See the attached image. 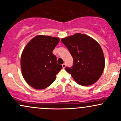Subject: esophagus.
Masks as SVG:
<instances>
[{
	"instance_id": "esophagus-1",
	"label": "esophagus",
	"mask_w": 121,
	"mask_h": 121,
	"mask_svg": "<svg viewBox=\"0 0 121 121\" xmlns=\"http://www.w3.org/2000/svg\"><path fill=\"white\" fill-rule=\"evenodd\" d=\"M62 66L63 68H65L66 67V64H63L62 65Z\"/></svg>"
}]
</instances>
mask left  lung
<instances>
[{"mask_svg": "<svg viewBox=\"0 0 121 121\" xmlns=\"http://www.w3.org/2000/svg\"><path fill=\"white\" fill-rule=\"evenodd\" d=\"M71 54L73 65L65 70L77 84L89 86L94 84L102 75L105 58L99 44L89 36L76 34L61 39Z\"/></svg>", "mask_w": 121, "mask_h": 121, "instance_id": "1", "label": "left lung"}]
</instances>
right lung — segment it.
<instances>
[{
	"label": "right lung",
	"mask_w": 121,
	"mask_h": 121,
	"mask_svg": "<svg viewBox=\"0 0 121 121\" xmlns=\"http://www.w3.org/2000/svg\"><path fill=\"white\" fill-rule=\"evenodd\" d=\"M59 38L38 35L30 40L22 52L21 69L24 80L36 89L49 86L62 69L52 53Z\"/></svg>",
	"instance_id": "right-lung-1"
}]
</instances>
